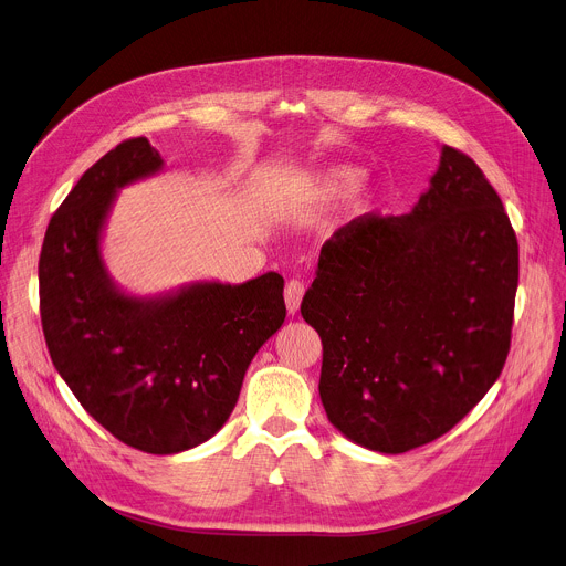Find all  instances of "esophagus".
Masks as SVG:
<instances>
[{"mask_svg":"<svg viewBox=\"0 0 566 566\" xmlns=\"http://www.w3.org/2000/svg\"><path fill=\"white\" fill-rule=\"evenodd\" d=\"M302 297H304V284L297 282V280H291L284 289V302H286V312L291 316H295L300 312V304H302Z\"/></svg>","mask_w":566,"mask_h":566,"instance_id":"obj_1","label":"esophagus"}]
</instances>
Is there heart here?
<instances>
[{"label":"heart","mask_w":566,"mask_h":566,"mask_svg":"<svg viewBox=\"0 0 566 566\" xmlns=\"http://www.w3.org/2000/svg\"><path fill=\"white\" fill-rule=\"evenodd\" d=\"M358 180H361V169H356L352 165H329L316 171L314 176H310V180L304 182V193L321 202H332L354 191L352 196L354 210L368 212L377 200V189L373 185H359L357 188L355 185ZM354 186L356 190L353 189Z\"/></svg>","instance_id":"1"}]
</instances>
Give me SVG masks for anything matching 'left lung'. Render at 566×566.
<instances>
[{"label":"left lung","instance_id":"1","mask_svg":"<svg viewBox=\"0 0 566 566\" xmlns=\"http://www.w3.org/2000/svg\"><path fill=\"white\" fill-rule=\"evenodd\" d=\"M517 280L499 193L465 153L440 146L413 210L352 221L321 250L300 312L323 340L329 422L381 453L444 436L503 370Z\"/></svg>","mask_w":566,"mask_h":566}]
</instances>
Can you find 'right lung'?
<instances>
[{
    "label": "right lung",
    "instance_id": "right-lung-1",
    "mask_svg": "<svg viewBox=\"0 0 566 566\" xmlns=\"http://www.w3.org/2000/svg\"><path fill=\"white\" fill-rule=\"evenodd\" d=\"M165 169L146 137L90 167L51 217L38 264L44 340L87 413L146 453L217 436L245 370L286 318L284 277L196 280L156 295L119 286L104 260L117 193Z\"/></svg>",
    "mask_w": 566,
    "mask_h": 566
}]
</instances>
